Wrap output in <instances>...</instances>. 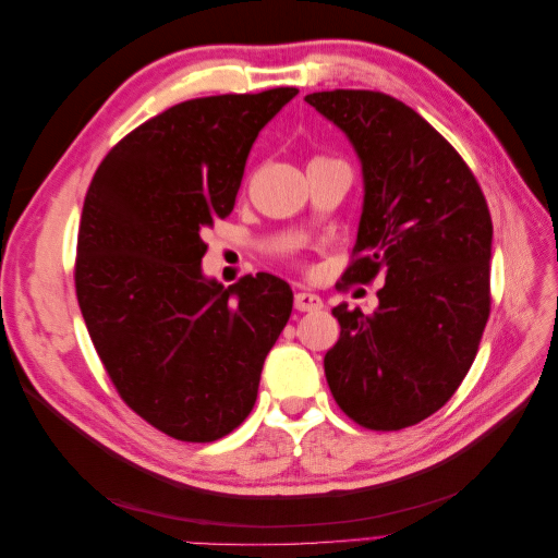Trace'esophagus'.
<instances>
[{
  "label": "esophagus",
  "instance_id": "34e87169",
  "mask_svg": "<svg viewBox=\"0 0 558 558\" xmlns=\"http://www.w3.org/2000/svg\"><path fill=\"white\" fill-rule=\"evenodd\" d=\"M293 305L298 312H318L320 307H324V300H320L316 293L300 291V293H295Z\"/></svg>",
  "mask_w": 558,
  "mask_h": 558
}]
</instances>
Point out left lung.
<instances>
[{
    "label": "left lung",
    "instance_id": "8db88e82",
    "mask_svg": "<svg viewBox=\"0 0 558 558\" xmlns=\"http://www.w3.org/2000/svg\"><path fill=\"white\" fill-rule=\"evenodd\" d=\"M363 172L359 238L344 281L381 277L373 314L332 310L340 340L324 367L356 424L400 430L453 396L492 310L494 226L480 183L453 146L400 99L373 90L312 93Z\"/></svg>",
    "mask_w": 558,
    "mask_h": 558
}]
</instances>
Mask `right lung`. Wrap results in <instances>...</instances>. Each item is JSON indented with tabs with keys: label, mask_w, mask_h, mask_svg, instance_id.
<instances>
[{
	"label": "right lung",
	"mask_w": 558,
	"mask_h": 558,
	"mask_svg": "<svg viewBox=\"0 0 558 558\" xmlns=\"http://www.w3.org/2000/svg\"><path fill=\"white\" fill-rule=\"evenodd\" d=\"M298 95L181 102L118 142L83 202L76 298L118 393L183 442L238 428L293 310L283 279L226 286L202 272V234L226 218L258 132Z\"/></svg>",
	"instance_id": "1"
}]
</instances>
